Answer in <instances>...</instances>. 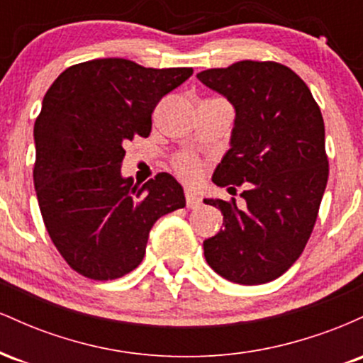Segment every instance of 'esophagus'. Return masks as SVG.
I'll use <instances>...</instances> for the list:
<instances>
[{
  "label": "esophagus",
  "mask_w": 363,
  "mask_h": 363,
  "mask_svg": "<svg viewBox=\"0 0 363 363\" xmlns=\"http://www.w3.org/2000/svg\"><path fill=\"white\" fill-rule=\"evenodd\" d=\"M186 205L187 208H198L201 205V198H199L198 193H194V191H186Z\"/></svg>",
  "instance_id": "34e87169"
}]
</instances>
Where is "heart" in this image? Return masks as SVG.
I'll use <instances>...</instances> for the list:
<instances>
[{
	"label": "heart",
	"instance_id": "b5f03b06",
	"mask_svg": "<svg viewBox=\"0 0 363 363\" xmlns=\"http://www.w3.org/2000/svg\"><path fill=\"white\" fill-rule=\"evenodd\" d=\"M172 167L177 172V176L184 181H196L199 176V170H201V164L191 153H179L172 158Z\"/></svg>",
	"mask_w": 363,
	"mask_h": 363
}]
</instances>
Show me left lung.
I'll return each instance as SVG.
<instances>
[{"mask_svg": "<svg viewBox=\"0 0 363 363\" xmlns=\"http://www.w3.org/2000/svg\"><path fill=\"white\" fill-rule=\"evenodd\" d=\"M198 80L235 107L232 148L213 182L244 184L245 201L205 199L225 225L203 242L206 262L228 281L268 283L298 259L318 220L329 176L323 114L309 86L280 62L239 61Z\"/></svg>", "mask_w": 363, "mask_h": 363, "instance_id": "left-lung-1", "label": "left lung"}]
</instances>
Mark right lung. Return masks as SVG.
Masks as SVG:
<instances>
[{
    "mask_svg": "<svg viewBox=\"0 0 363 363\" xmlns=\"http://www.w3.org/2000/svg\"><path fill=\"white\" fill-rule=\"evenodd\" d=\"M193 68H145L106 57L69 66L34 124V186L52 244L90 280H116L143 261L160 216L186 206L167 172L143 186L121 176L124 145L148 138L152 112Z\"/></svg>",
    "mask_w": 363,
    "mask_h": 363,
    "instance_id": "add662e5",
    "label": "right lung"
}]
</instances>
